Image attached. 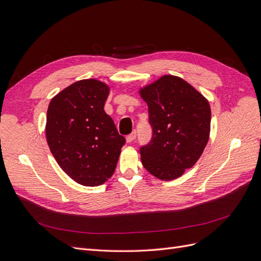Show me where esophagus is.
<instances>
[{
  "label": "esophagus",
  "instance_id": "34e87169",
  "mask_svg": "<svg viewBox=\"0 0 261 261\" xmlns=\"http://www.w3.org/2000/svg\"><path fill=\"white\" fill-rule=\"evenodd\" d=\"M136 136H137V134H136V130H135V132H133L132 134H129L127 137H126V141H127V143H133V141L136 139Z\"/></svg>",
  "mask_w": 261,
  "mask_h": 261
}]
</instances>
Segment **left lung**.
I'll return each mask as SVG.
<instances>
[{"instance_id":"obj_1","label":"left lung","mask_w":261,"mask_h":261,"mask_svg":"<svg viewBox=\"0 0 261 261\" xmlns=\"http://www.w3.org/2000/svg\"><path fill=\"white\" fill-rule=\"evenodd\" d=\"M148 105L152 136L139 148L145 169L155 177L171 180L192 168L206 147L211 110L193 86L165 75L140 90Z\"/></svg>"}]
</instances>
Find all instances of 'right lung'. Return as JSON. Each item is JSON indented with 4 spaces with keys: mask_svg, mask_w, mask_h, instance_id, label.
<instances>
[{
    "mask_svg": "<svg viewBox=\"0 0 261 261\" xmlns=\"http://www.w3.org/2000/svg\"><path fill=\"white\" fill-rule=\"evenodd\" d=\"M109 87L96 80L68 86L46 113L45 135L62 170L78 184L98 186L112 176L125 138L103 110Z\"/></svg>",
    "mask_w": 261,
    "mask_h": 261,
    "instance_id": "obj_1",
    "label": "right lung"
}]
</instances>
